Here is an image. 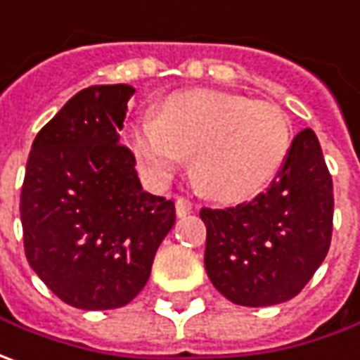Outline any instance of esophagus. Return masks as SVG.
Here are the masks:
<instances>
[{
  "instance_id": "esophagus-1",
  "label": "esophagus",
  "mask_w": 360,
  "mask_h": 360,
  "mask_svg": "<svg viewBox=\"0 0 360 360\" xmlns=\"http://www.w3.org/2000/svg\"><path fill=\"white\" fill-rule=\"evenodd\" d=\"M175 211H177V215L183 217V215H189L193 211V203L187 199V197H177L175 199Z\"/></svg>"
}]
</instances>
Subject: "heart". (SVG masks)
<instances>
[{"label":"heart","instance_id":"b5f03b06","mask_svg":"<svg viewBox=\"0 0 360 360\" xmlns=\"http://www.w3.org/2000/svg\"><path fill=\"white\" fill-rule=\"evenodd\" d=\"M131 149L155 181L169 179L193 153V179L207 195L239 201L259 193L283 167L291 125L279 107L221 91L169 97L159 117L131 125Z\"/></svg>","mask_w":360,"mask_h":360}]
</instances>
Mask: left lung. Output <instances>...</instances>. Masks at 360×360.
Wrapping results in <instances>:
<instances>
[{
  "label": "left lung",
  "mask_w": 360,
  "mask_h": 360,
  "mask_svg": "<svg viewBox=\"0 0 360 360\" xmlns=\"http://www.w3.org/2000/svg\"><path fill=\"white\" fill-rule=\"evenodd\" d=\"M333 207V179L315 131H299L266 191L235 207L201 209L211 283L243 307L297 297L328 253Z\"/></svg>",
  "instance_id": "obj_1"
}]
</instances>
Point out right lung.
<instances>
[{
  "mask_svg": "<svg viewBox=\"0 0 360 360\" xmlns=\"http://www.w3.org/2000/svg\"><path fill=\"white\" fill-rule=\"evenodd\" d=\"M135 89L91 85L37 133L21 187L25 257L63 303L105 311L131 303L175 223V205L143 191L119 143Z\"/></svg>",
  "mask_w": 360,
  "mask_h": 360,
  "instance_id": "add662e5",
  "label": "right lung"
}]
</instances>
